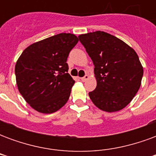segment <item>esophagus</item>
Returning a JSON list of instances; mask_svg holds the SVG:
<instances>
[{"mask_svg":"<svg viewBox=\"0 0 156 156\" xmlns=\"http://www.w3.org/2000/svg\"><path fill=\"white\" fill-rule=\"evenodd\" d=\"M88 78H89V77H88V75H85L84 77H83V78H81L82 82H85V81H86V80H87V79H88Z\"/></svg>","mask_w":156,"mask_h":156,"instance_id":"1","label":"esophagus"}]
</instances>
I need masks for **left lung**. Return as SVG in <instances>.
I'll return each mask as SVG.
<instances>
[{
    "label": "left lung",
    "instance_id": "left-lung-1",
    "mask_svg": "<svg viewBox=\"0 0 156 156\" xmlns=\"http://www.w3.org/2000/svg\"><path fill=\"white\" fill-rule=\"evenodd\" d=\"M78 38L94 65L97 86L88 94L92 102L104 111L121 110L140 87L143 67L137 53L122 40L101 31Z\"/></svg>",
    "mask_w": 156,
    "mask_h": 156
}]
</instances>
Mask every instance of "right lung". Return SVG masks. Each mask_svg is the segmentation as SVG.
Instances as JSON below:
<instances>
[{"label": "right lung", "mask_w": 156, "mask_h": 156, "mask_svg": "<svg viewBox=\"0 0 156 156\" xmlns=\"http://www.w3.org/2000/svg\"><path fill=\"white\" fill-rule=\"evenodd\" d=\"M78 38L60 33L30 45L16 63L20 94L37 111L51 114L67 103L75 81L66 62Z\"/></svg>", "instance_id": "add662e5"}]
</instances>
